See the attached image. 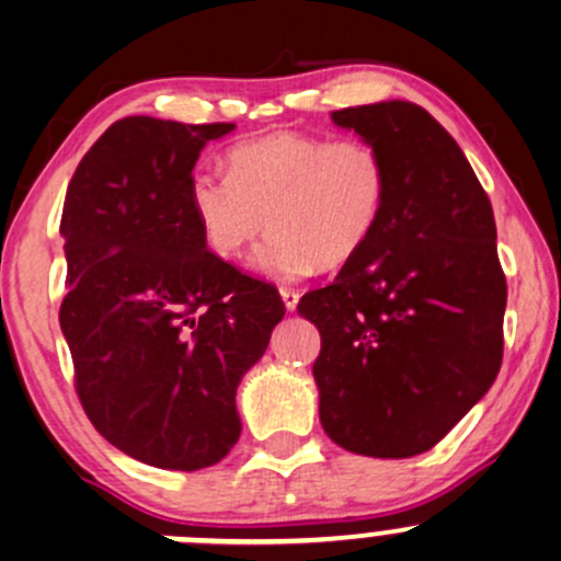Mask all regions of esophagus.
Wrapping results in <instances>:
<instances>
[{"mask_svg": "<svg viewBox=\"0 0 561 561\" xmlns=\"http://www.w3.org/2000/svg\"><path fill=\"white\" fill-rule=\"evenodd\" d=\"M282 300H285V309L287 311H296V306H298V298H300V293L296 290V287H282Z\"/></svg>", "mask_w": 561, "mask_h": 561, "instance_id": "esophagus-1", "label": "esophagus"}]
</instances>
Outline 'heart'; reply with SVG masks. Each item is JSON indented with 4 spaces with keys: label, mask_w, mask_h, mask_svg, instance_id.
I'll return each mask as SVG.
<instances>
[{
    "label": "heart",
    "mask_w": 561,
    "mask_h": 561,
    "mask_svg": "<svg viewBox=\"0 0 561 561\" xmlns=\"http://www.w3.org/2000/svg\"><path fill=\"white\" fill-rule=\"evenodd\" d=\"M226 167L196 169L187 182L206 247L236 261L268 226L257 263L282 279L355 261L389 202L387 158L365 139L265 134L233 145Z\"/></svg>",
    "instance_id": "obj_1"
}]
</instances>
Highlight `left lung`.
<instances>
[{
    "label": "left lung",
    "mask_w": 561,
    "mask_h": 561,
    "mask_svg": "<svg viewBox=\"0 0 561 561\" xmlns=\"http://www.w3.org/2000/svg\"><path fill=\"white\" fill-rule=\"evenodd\" d=\"M387 158L389 202L374 239L300 298L322 335L320 420L365 457L433 449L503 365L508 285L492 204L451 134L420 104L335 110Z\"/></svg>",
    "instance_id": "obj_1"
}]
</instances>
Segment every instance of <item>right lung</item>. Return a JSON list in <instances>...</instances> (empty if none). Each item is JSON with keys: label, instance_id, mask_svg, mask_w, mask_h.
Wrapping results in <instances>:
<instances>
[{"label": "right lung", "instance_id": "add662e5", "mask_svg": "<svg viewBox=\"0 0 561 561\" xmlns=\"http://www.w3.org/2000/svg\"><path fill=\"white\" fill-rule=\"evenodd\" d=\"M231 128L123 117L64 198L58 320L82 411L115 449L163 470L233 449L236 387L285 317L274 285L206 250L187 202L198 152Z\"/></svg>", "mask_w": 561, "mask_h": 561}]
</instances>
